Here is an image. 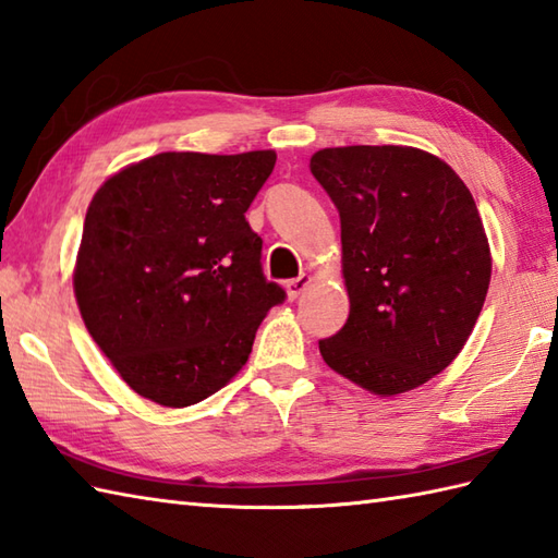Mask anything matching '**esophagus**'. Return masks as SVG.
<instances>
[{"mask_svg":"<svg viewBox=\"0 0 558 558\" xmlns=\"http://www.w3.org/2000/svg\"><path fill=\"white\" fill-rule=\"evenodd\" d=\"M310 282H312L310 272H302V276L290 280V282H288V298H290V300H298L300 294H302L306 288H310Z\"/></svg>","mask_w":558,"mask_h":558,"instance_id":"esophagus-1","label":"esophagus"}]
</instances>
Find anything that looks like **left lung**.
I'll list each match as a JSON object with an SVG mask.
<instances>
[{"instance_id": "1", "label": "left lung", "mask_w": 558, "mask_h": 558, "mask_svg": "<svg viewBox=\"0 0 558 558\" xmlns=\"http://www.w3.org/2000/svg\"><path fill=\"white\" fill-rule=\"evenodd\" d=\"M340 213L350 316L318 340L336 374L393 398L441 374L475 328L492 252L470 189L412 146H340L312 156Z\"/></svg>"}]
</instances>
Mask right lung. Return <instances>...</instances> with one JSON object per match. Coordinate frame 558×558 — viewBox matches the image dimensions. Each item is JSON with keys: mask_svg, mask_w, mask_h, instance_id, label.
<instances>
[{"mask_svg": "<svg viewBox=\"0 0 558 558\" xmlns=\"http://www.w3.org/2000/svg\"><path fill=\"white\" fill-rule=\"evenodd\" d=\"M276 150L158 153L93 196L74 266L83 324L126 386L189 408L240 374L270 306L286 300L260 270L244 218Z\"/></svg>", "mask_w": 558, "mask_h": 558, "instance_id": "right-lung-1", "label": "right lung"}]
</instances>
